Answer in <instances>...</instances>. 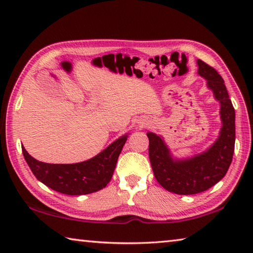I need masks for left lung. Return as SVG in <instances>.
<instances>
[{
    "instance_id": "obj_1",
    "label": "left lung",
    "mask_w": 253,
    "mask_h": 253,
    "mask_svg": "<svg viewBox=\"0 0 253 253\" xmlns=\"http://www.w3.org/2000/svg\"><path fill=\"white\" fill-rule=\"evenodd\" d=\"M198 74L207 80V87L220 104L221 129L215 142L204 152L186 158L174 157L161 135L148 131L149 161L161 185L172 193H201L221 181L228 172L234 152L235 111L224 80L215 69L198 60Z\"/></svg>"
}]
</instances>
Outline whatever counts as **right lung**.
Returning <instances> with one entry per match:
<instances>
[{
    "label": "right lung",
    "instance_id": "obj_1",
    "mask_svg": "<svg viewBox=\"0 0 253 253\" xmlns=\"http://www.w3.org/2000/svg\"><path fill=\"white\" fill-rule=\"evenodd\" d=\"M127 137L128 134L121 136L98 155L75 164H48L37 161L23 145L22 152L29 168L41 183L62 194L83 195L102 190L110 182Z\"/></svg>",
    "mask_w": 253,
    "mask_h": 253
}]
</instances>
